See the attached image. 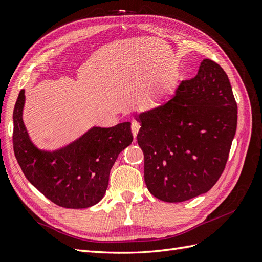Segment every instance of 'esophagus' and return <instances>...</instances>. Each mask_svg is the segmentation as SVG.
<instances>
[{
	"label": "esophagus",
	"mask_w": 262,
	"mask_h": 262,
	"mask_svg": "<svg viewBox=\"0 0 262 262\" xmlns=\"http://www.w3.org/2000/svg\"><path fill=\"white\" fill-rule=\"evenodd\" d=\"M139 128H140L139 124L137 122H135V120H133V122H132V132H133V135H134V140H136V136H137Z\"/></svg>",
	"instance_id": "obj_1"
}]
</instances>
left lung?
Masks as SVG:
<instances>
[{
    "mask_svg": "<svg viewBox=\"0 0 262 262\" xmlns=\"http://www.w3.org/2000/svg\"><path fill=\"white\" fill-rule=\"evenodd\" d=\"M237 111L226 72L206 58L170 100L140 114L137 143L151 195L180 203L211 189L229 156Z\"/></svg>",
    "mask_w": 262,
    "mask_h": 262,
    "instance_id": "left-lung-1",
    "label": "left lung"
}]
</instances>
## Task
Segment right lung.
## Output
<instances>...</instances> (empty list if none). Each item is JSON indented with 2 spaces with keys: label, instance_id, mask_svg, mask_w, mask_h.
I'll use <instances>...</instances> for the list:
<instances>
[{
  "label": "right lung",
  "instance_id": "obj_1",
  "mask_svg": "<svg viewBox=\"0 0 262 262\" xmlns=\"http://www.w3.org/2000/svg\"><path fill=\"white\" fill-rule=\"evenodd\" d=\"M24 100L22 90L13 112V148L25 177L57 206L79 209L97 204L107 189L119 152L133 142L130 123L110 128L94 127L62 149L42 151L32 144L25 129Z\"/></svg>",
  "mask_w": 262,
  "mask_h": 262
}]
</instances>
